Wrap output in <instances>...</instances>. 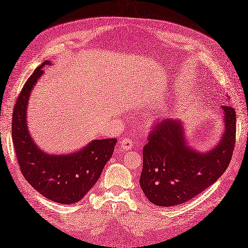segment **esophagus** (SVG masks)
<instances>
[{
  "instance_id": "obj_1",
  "label": "esophagus",
  "mask_w": 248,
  "mask_h": 248,
  "mask_svg": "<svg viewBox=\"0 0 248 248\" xmlns=\"http://www.w3.org/2000/svg\"><path fill=\"white\" fill-rule=\"evenodd\" d=\"M120 146H121V149H123V150L131 149L133 146V140L129 138H125V139L121 140V142H120Z\"/></svg>"
}]
</instances>
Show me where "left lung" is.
I'll list each match as a JSON object with an SVG mask.
<instances>
[{"instance_id":"1","label":"left lung","mask_w":248,"mask_h":248,"mask_svg":"<svg viewBox=\"0 0 248 248\" xmlns=\"http://www.w3.org/2000/svg\"><path fill=\"white\" fill-rule=\"evenodd\" d=\"M224 132L217 146L199 152L188 146L184 124L165 119L150 131L143 149L140 185L153 204L185 203L209 188L222 175L232 159L236 142V111L222 105Z\"/></svg>"}]
</instances>
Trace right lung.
<instances>
[{
    "mask_svg": "<svg viewBox=\"0 0 248 248\" xmlns=\"http://www.w3.org/2000/svg\"><path fill=\"white\" fill-rule=\"evenodd\" d=\"M46 60L27 80L12 115V140L19 169L33 188L52 202L63 204L81 200L97 183L113 153L117 139L93 140L70 155H48L32 140L27 126L31 91L44 74Z\"/></svg>",
    "mask_w": 248,
    "mask_h": 248,
    "instance_id": "add662e5",
    "label": "right lung"
}]
</instances>
